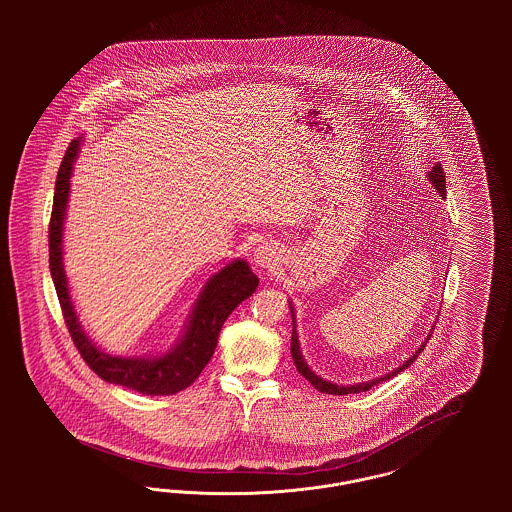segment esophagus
Returning <instances> with one entry per match:
<instances>
[{
	"instance_id": "1",
	"label": "esophagus",
	"mask_w": 512,
	"mask_h": 512,
	"mask_svg": "<svg viewBox=\"0 0 512 512\" xmlns=\"http://www.w3.org/2000/svg\"><path fill=\"white\" fill-rule=\"evenodd\" d=\"M253 263L259 268L265 270H276L282 263V255H280V247L276 244H263L255 249L253 255Z\"/></svg>"
}]
</instances>
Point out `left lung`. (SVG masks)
<instances>
[{
  "label": "left lung",
  "mask_w": 512,
  "mask_h": 512,
  "mask_svg": "<svg viewBox=\"0 0 512 512\" xmlns=\"http://www.w3.org/2000/svg\"><path fill=\"white\" fill-rule=\"evenodd\" d=\"M428 180L432 182V186L438 190L439 197H443L445 199V174H443V169H441V163H438L432 171L428 172ZM290 311H292V359L293 363H295V368H297V372L305 378V380H309L311 384H313V388L318 391H322V393H328V395H347V393H361V391H368L372 386H378L380 382H384V380H390L393 376H397L401 370H405L407 366L413 365L414 359L418 357V353L426 347V343L430 340V336L432 334H428L426 336V340L422 341V345L414 351L413 355L403 363L401 366H397L395 370H391L388 374H384V376H380V378H372V380H368V382H359V384H349V386H338V384H334V382H328V380H324V378H320L318 374H315L313 370H311V366L307 365V361H305V357H303V353H301V345H299V336H297V326H295V311H293L292 303H290ZM434 330V328H432ZM430 330V332H432Z\"/></svg>",
  "instance_id": "8db88e82"
}]
</instances>
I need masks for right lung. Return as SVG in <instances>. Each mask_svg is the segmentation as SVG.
Listing matches in <instances>:
<instances>
[{"instance_id":"1","label":"right lung","mask_w":512,"mask_h":512,"mask_svg":"<svg viewBox=\"0 0 512 512\" xmlns=\"http://www.w3.org/2000/svg\"><path fill=\"white\" fill-rule=\"evenodd\" d=\"M80 144L82 136L71 142L61 161L49 220V270L74 345L86 365L109 384L138 391L142 395H172L186 390L211 361L224 320L257 290L259 278L244 259H236L220 268L205 282L180 338L165 353L121 357L103 351L98 343L86 336L82 322L78 320L63 263V230L71 194V176Z\"/></svg>"}]
</instances>
